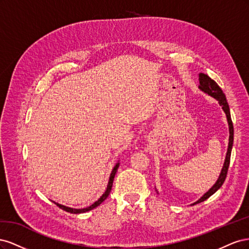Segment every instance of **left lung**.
<instances>
[{"mask_svg":"<svg viewBox=\"0 0 249 249\" xmlns=\"http://www.w3.org/2000/svg\"><path fill=\"white\" fill-rule=\"evenodd\" d=\"M198 88L201 90L202 92H205L208 95L214 97V99L218 102V104H219L221 106L223 112L225 113V115H227V120H228V124H229V131H230V137H229V146H228L227 156H225V160H224L220 175H219V177H218V179L216 180V183L212 187H211L210 189L205 194H203L198 200L193 202L192 205H196V203H199L203 200L208 199L211 196V195H213L224 183L225 178H227V175H228V169H229V166H230L231 153L232 142H233V126H232L231 118L230 107H229V104L227 102V97H225V94L223 93L221 88L218 86V84L214 80L211 79L206 73H199Z\"/></svg>","mask_w":249,"mask_h":249,"instance_id":"8db88e82","label":"left lung"}]
</instances>
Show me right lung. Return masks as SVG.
Wrapping results in <instances>:
<instances>
[{
  "label": "right lung",
  "instance_id": "1",
  "mask_svg": "<svg viewBox=\"0 0 249 249\" xmlns=\"http://www.w3.org/2000/svg\"><path fill=\"white\" fill-rule=\"evenodd\" d=\"M118 167H119V161L115 164L114 168L112 169V172H111L110 178H109V182H108V185H107V188H106V191H105L104 194L102 195V196H101L99 199H97L96 201H94L91 206H89V207H87V208H83V209H73V208H70V207H66V206H63V205H60V203L55 202V201H54V203H55V205H57L60 209H62V210L66 211V212L71 213V214H81V213L88 212V211H90V210H93V209L96 208L97 206H100L101 203L108 197V195H109L110 192H111L112 185H113V180H114L115 173H116Z\"/></svg>",
  "mask_w": 249,
  "mask_h": 249
}]
</instances>
